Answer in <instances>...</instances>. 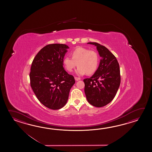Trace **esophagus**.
<instances>
[{"instance_id":"1","label":"esophagus","mask_w":152,"mask_h":152,"mask_svg":"<svg viewBox=\"0 0 152 152\" xmlns=\"http://www.w3.org/2000/svg\"><path fill=\"white\" fill-rule=\"evenodd\" d=\"M75 81H78L79 80H80V78H79V77H75Z\"/></svg>"}]
</instances>
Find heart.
Here are the masks:
<instances>
[{"instance_id":"b5f03b06","label":"heart","mask_w":152,"mask_h":152,"mask_svg":"<svg viewBox=\"0 0 152 152\" xmlns=\"http://www.w3.org/2000/svg\"><path fill=\"white\" fill-rule=\"evenodd\" d=\"M71 58L66 56L63 64L66 69L71 72L77 66L76 74L79 75H93L97 71L99 63V56L95 50L79 47L71 53Z\"/></svg>"}]
</instances>
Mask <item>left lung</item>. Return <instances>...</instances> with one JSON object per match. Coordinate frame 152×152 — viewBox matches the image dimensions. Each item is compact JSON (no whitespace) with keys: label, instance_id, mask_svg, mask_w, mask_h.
<instances>
[{"label":"left lung","instance_id":"obj_1","mask_svg":"<svg viewBox=\"0 0 152 152\" xmlns=\"http://www.w3.org/2000/svg\"><path fill=\"white\" fill-rule=\"evenodd\" d=\"M87 43L97 47L101 59L94 74L84 79L85 94L92 105L104 107L113 100L120 87V65L116 58L105 46L96 42Z\"/></svg>","mask_w":152,"mask_h":152}]
</instances>
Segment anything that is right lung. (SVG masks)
Here are the masks:
<instances>
[{
	"mask_svg": "<svg viewBox=\"0 0 152 152\" xmlns=\"http://www.w3.org/2000/svg\"><path fill=\"white\" fill-rule=\"evenodd\" d=\"M69 48L64 44L45 45L36 55L30 72V85L37 99L45 107L58 110L65 106L75 84V77L63 67Z\"/></svg>",
	"mask_w": 152,
	"mask_h": 152,
	"instance_id": "add662e5",
	"label": "right lung"
}]
</instances>
